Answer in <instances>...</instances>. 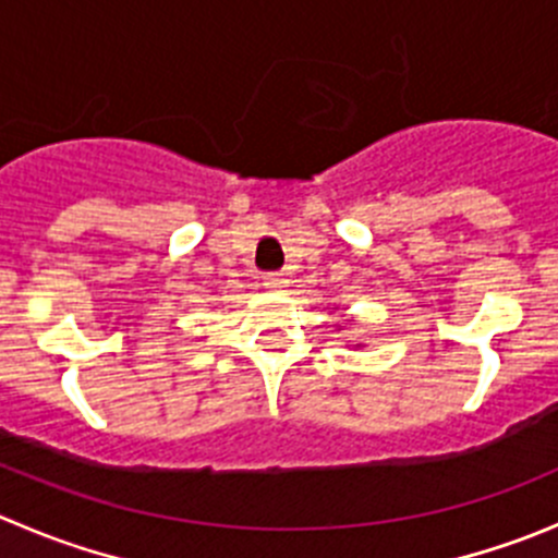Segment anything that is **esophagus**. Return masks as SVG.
I'll use <instances>...</instances> for the list:
<instances>
[{"label":"esophagus","instance_id":"1","mask_svg":"<svg viewBox=\"0 0 558 558\" xmlns=\"http://www.w3.org/2000/svg\"><path fill=\"white\" fill-rule=\"evenodd\" d=\"M262 280H264V286H267V289H272V291H280L286 283H289L283 272H264Z\"/></svg>","mask_w":558,"mask_h":558}]
</instances>
